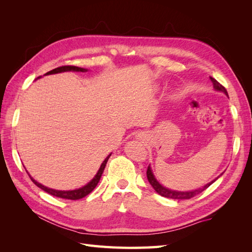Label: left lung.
<instances>
[{
	"label": "left lung",
	"mask_w": 252,
	"mask_h": 252,
	"mask_svg": "<svg viewBox=\"0 0 252 252\" xmlns=\"http://www.w3.org/2000/svg\"><path fill=\"white\" fill-rule=\"evenodd\" d=\"M210 80L211 82L213 83V87H215L216 90H219V91H222V93H224L227 96H228V94H227V90L226 88L220 85V84L216 80L210 77ZM147 179H148V182L150 183V185L152 186V188H154L156 191L162 196H165V197H168V199H174V200H189L191 199V197L197 195L199 193H201L202 191H204L205 189H207L213 182H216V180H218V178L216 180L211 181L210 183H208V184H206L203 188H200V189H195V190H192V191H175V190H171V189H168L166 188L164 186H162L157 181V179L155 178L154 173H152V170L150 168V166H148L147 168ZM222 175V174H220Z\"/></svg>",
	"instance_id": "left-lung-1"
}]
</instances>
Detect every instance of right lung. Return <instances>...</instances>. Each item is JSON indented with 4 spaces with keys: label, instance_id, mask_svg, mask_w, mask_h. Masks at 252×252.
<instances>
[{
    "label": "right lung",
    "instance_id": "add662e5",
    "mask_svg": "<svg viewBox=\"0 0 252 252\" xmlns=\"http://www.w3.org/2000/svg\"><path fill=\"white\" fill-rule=\"evenodd\" d=\"M64 71H80V72H85L87 71V69H85V68H81V67H77V66H61V67H58V68H55V69H52L50 71H48L46 74H53V73H59V72H64ZM111 155H109L107 158H106L104 159V162L102 163L100 169H98L97 173L94 175V178L91 180L87 185L83 186L82 188H79V189H75V190H68V191H62V190H55V189H51V188H48L46 186H43L42 184H40V183H37L36 181H34L32 177L29 175V178L32 179V181L34 183V184L40 187L42 190H44V191L48 192L49 194L51 195H55V196H58V197H61V199H66V200H80L82 199V197L86 196L87 194H89L95 188V186L97 185V183L100 182V179L102 177V173L105 169V166L106 164H107V161L108 158H110Z\"/></svg>",
    "mask_w": 252,
    "mask_h": 252
}]
</instances>
